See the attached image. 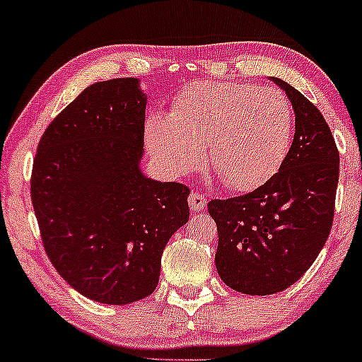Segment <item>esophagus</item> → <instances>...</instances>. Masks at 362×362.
Returning a JSON list of instances; mask_svg holds the SVG:
<instances>
[{
    "label": "esophagus",
    "instance_id": "1",
    "mask_svg": "<svg viewBox=\"0 0 362 362\" xmlns=\"http://www.w3.org/2000/svg\"><path fill=\"white\" fill-rule=\"evenodd\" d=\"M188 203L189 206H192L193 212H202L206 206V198L203 197L202 193H192L188 198Z\"/></svg>",
    "mask_w": 362,
    "mask_h": 362
}]
</instances>
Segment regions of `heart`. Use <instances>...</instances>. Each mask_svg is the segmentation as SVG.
Returning <instances> with one entry per match:
<instances>
[{
    "label": "heart",
    "instance_id": "obj_1",
    "mask_svg": "<svg viewBox=\"0 0 362 362\" xmlns=\"http://www.w3.org/2000/svg\"><path fill=\"white\" fill-rule=\"evenodd\" d=\"M294 133V109L275 88L251 83H193L173 115L156 112L145 124L147 147L165 173L185 176L206 162L234 192L269 181Z\"/></svg>",
    "mask_w": 362,
    "mask_h": 362
}]
</instances>
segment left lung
I'll list each match as a JSON object with an SVG mask.
<instances>
[{"label":"left lung","instance_id":"8db88e82","mask_svg":"<svg viewBox=\"0 0 362 362\" xmlns=\"http://www.w3.org/2000/svg\"><path fill=\"white\" fill-rule=\"evenodd\" d=\"M272 80L296 112L286 159L251 193L209 202L218 233V275L250 296L287 289L310 269L334 224L339 185V150L322 112L292 85Z\"/></svg>","mask_w":362,"mask_h":362}]
</instances>
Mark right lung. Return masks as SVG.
Segmentation results:
<instances>
[{
  "label": "right lung",
  "mask_w": 362,
  "mask_h": 362,
  "mask_svg": "<svg viewBox=\"0 0 362 362\" xmlns=\"http://www.w3.org/2000/svg\"><path fill=\"white\" fill-rule=\"evenodd\" d=\"M145 105L136 78L90 85L51 121L32 168L44 250L61 277L97 303L152 294L162 251L189 218L188 186L140 169Z\"/></svg>",
  "instance_id": "add662e5"
}]
</instances>
